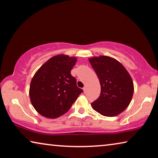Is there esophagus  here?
<instances>
[{"mask_svg":"<svg viewBox=\"0 0 158 158\" xmlns=\"http://www.w3.org/2000/svg\"><path fill=\"white\" fill-rule=\"evenodd\" d=\"M83 90H84V93H86V91H87V88L86 87H84V88H83Z\"/></svg>","mask_w":158,"mask_h":158,"instance_id":"1","label":"esophagus"}]
</instances>
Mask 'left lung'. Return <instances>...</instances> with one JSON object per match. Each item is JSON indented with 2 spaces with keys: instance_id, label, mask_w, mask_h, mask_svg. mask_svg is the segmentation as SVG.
<instances>
[{
  "instance_id": "1",
  "label": "left lung",
  "mask_w": 158,
  "mask_h": 158,
  "mask_svg": "<svg viewBox=\"0 0 158 158\" xmlns=\"http://www.w3.org/2000/svg\"><path fill=\"white\" fill-rule=\"evenodd\" d=\"M101 85L100 95L91 104L93 109L105 116L113 117L129 106L134 93L130 74L118 60L107 56L90 58Z\"/></svg>"
}]
</instances>
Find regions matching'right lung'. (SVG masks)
Masks as SVG:
<instances>
[{
	"instance_id": "obj_1",
	"label": "right lung",
	"mask_w": 158,
	"mask_h": 158,
	"mask_svg": "<svg viewBox=\"0 0 158 158\" xmlns=\"http://www.w3.org/2000/svg\"><path fill=\"white\" fill-rule=\"evenodd\" d=\"M76 63L75 56L58 54L49 58L34 74L29 97L42 116L53 119L61 116L82 93L70 73Z\"/></svg>"
}]
</instances>
